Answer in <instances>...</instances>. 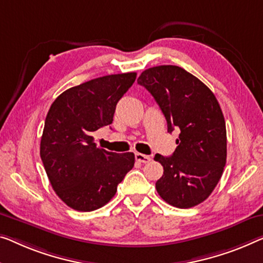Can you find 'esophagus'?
Returning a JSON list of instances; mask_svg holds the SVG:
<instances>
[{"label":"esophagus","instance_id":"obj_1","mask_svg":"<svg viewBox=\"0 0 263 263\" xmlns=\"http://www.w3.org/2000/svg\"><path fill=\"white\" fill-rule=\"evenodd\" d=\"M136 156V160L137 162H139V163H148L151 160V158H150V156H146V155H143V154H138V152H137V154L135 155Z\"/></svg>","mask_w":263,"mask_h":263}]
</instances>
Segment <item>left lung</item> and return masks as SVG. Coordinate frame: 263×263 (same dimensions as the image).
Returning a JSON list of instances; mask_svg holds the SVG:
<instances>
[{"instance_id": "1", "label": "left lung", "mask_w": 263, "mask_h": 263, "mask_svg": "<svg viewBox=\"0 0 263 263\" xmlns=\"http://www.w3.org/2000/svg\"><path fill=\"white\" fill-rule=\"evenodd\" d=\"M137 81L159 105L167 132L181 131L172 156H155L164 169L156 182L157 193L176 208L197 205L213 193L227 162L226 121L216 97L178 66L151 67Z\"/></svg>"}]
</instances>
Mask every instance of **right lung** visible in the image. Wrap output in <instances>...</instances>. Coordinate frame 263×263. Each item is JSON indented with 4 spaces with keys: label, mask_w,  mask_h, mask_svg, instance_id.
I'll list each match as a JSON object with an SVG mask.
<instances>
[{
    "label": "right lung",
    "mask_w": 263,
    "mask_h": 263,
    "mask_svg": "<svg viewBox=\"0 0 263 263\" xmlns=\"http://www.w3.org/2000/svg\"><path fill=\"white\" fill-rule=\"evenodd\" d=\"M136 77L135 72L111 74L74 86L47 113L40 156L55 194L74 210L104 206L135 165L132 152L118 155L97 147L92 135L112 124L117 103Z\"/></svg>",
    "instance_id": "obj_1"
}]
</instances>
